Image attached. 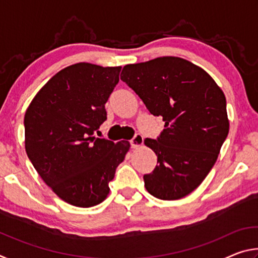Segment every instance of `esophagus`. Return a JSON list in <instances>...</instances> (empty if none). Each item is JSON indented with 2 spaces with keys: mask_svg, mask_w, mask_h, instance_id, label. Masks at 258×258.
Wrapping results in <instances>:
<instances>
[{
  "mask_svg": "<svg viewBox=\"0 0 258 258\" xmlns=\"http://www.w3.org/2000/svg\"><path fill=\"white\" fill-rule=\"evenodd\" d=\"M130 142H131V147L134 148V149H135V148H139V147H141L143 145V137L139 133L135 134L134 138L131 140Z\"/></svg>",
  "mask_w": 258,
  "mask_h": 258,
  "instance_id": "esophagus-1",
  "label": "esophagus"
}]
</instances>
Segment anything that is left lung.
I'll use <instances>...</instances> for the list:
<instances>
[{
    "instance_id": "8db88e82",
    "label": "left lung",
    "mask_w": 258,
    "mask_h": 258,
    "mask_svg": "<svg viewBox=\"0 0 258 258\" xmlns=\"http://www.w3.org/2000/svg\"><path fill=\"white\" fill-rule=\"evenodd\" d=\"M120 80L165 121L158 139L145 140L158 163L143 176L147 191L163 200L185 197L211 172L228 137L223 91L203 68L178 56L126 64Z\"/></svg>"
}]
</instances>
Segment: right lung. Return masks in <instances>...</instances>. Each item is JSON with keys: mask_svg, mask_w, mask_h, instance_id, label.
Segmentation results:
<instances>
[{"mask_svg": "<svg viewBox=\"0 0 258 258\" xmlns=\"http://www.w3.org/2000/svg\"><path fill=\"white\" fill-rule=\"evenodd\" d=\"M121 67L80 62L56 73L25 113V148L42 180L63 202L92 207L130 150L128 141L95 138Z\"/></svg>", "mask_w": 258, "mask_h": 258, "instance_id": "obj_1", "label": "right lung"}]
</instances>
